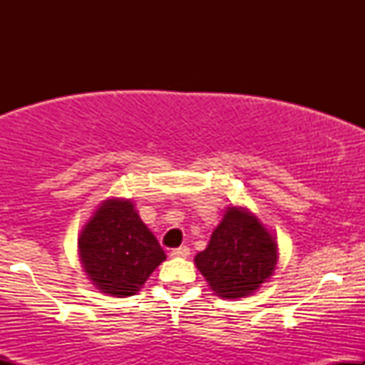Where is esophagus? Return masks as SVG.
Wrapping results in <instances>:
<instances>
[{"label":"esophagus","instance_id":"34e87169","mask_svg":"<svg viewBox=\"0 0 365 365\" xmlns=\"http://www.w3.org/2000/svg\"><path fill=\"white\" fill-rule=\"evenodd\" d=\"M190 255V249L188 247H178V249L171 250V257H188Z\"/></svg>","mask_w":365,"mask_h":365}]
</instances>
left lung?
Instances as JSON below:
<instances>
[{"label":"left lung","mask_w":365,"mask_h":365,"mask_svg":"<svg viewBox=\"0 0 365 365\" xmlns=\"http://www.w3.org/2000/svg\"><path fill=\"white\" fill-rule=\"evenodd\" d=\"M194 261L217 297L242 299L273 276L278 244L249 209L230 206Z\"/></svg>","instance_id":"1"}]
</instances>
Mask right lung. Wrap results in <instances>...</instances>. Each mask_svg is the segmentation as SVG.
Segmentation results:
<instances>
[{
    "label": "right lung",
    "instance_id": "right-lung-1",
    "mask_svg": "<svg viewBox=\"0 0 365 365\" xmlns=\"http://www.w3.org/2000/svg\"><path fill=\"white\" fill-rule=\"evenodd\" d=\"M78 252L92 284L113 297L135 295L166 259L128 199L101 202L83 225Z\"/></svg>",
    "mask_w": 365,
    "mask_h": 365
}]
</instances>
